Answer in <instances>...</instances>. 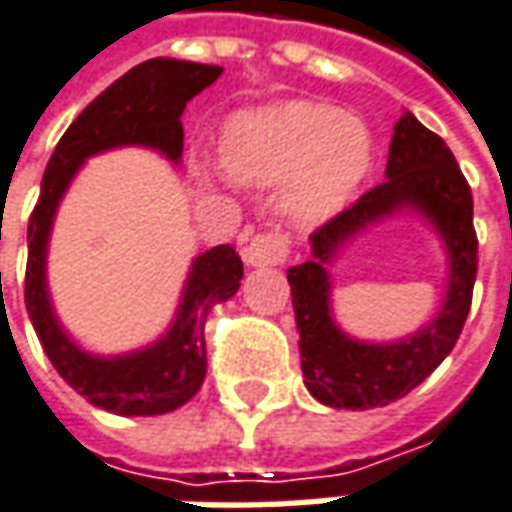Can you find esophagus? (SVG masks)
Segmentation results:
<instances>
[{"mask_svg": "<svg viewBox=\"0 0 512 512\" xmlns=\"http://www.w3.org/2000/svg\"><path fill=\"white\" fill-rule=\"evenodd\" d=\"M288 252L291 246L282 232H260L244 246V260L249 266H282Z\"/></svg>", "mask_w": 512, "mask_h": 512, "instance_id": "esophagus-1", "label": "esophagus"}]
</instances>
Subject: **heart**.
Instances as JSON below:
<instances>
[{"instance_id":"obj_1","label":"heart","mask_w":512,"mask_h":512,"mask_svg":"<svg viewBox=\"0 0 512 512\" xmlns=\"http://www.w3.org/2000/svg\"><path fill=\"white\" fill-rule=\"evenodd\" d=\"M371 132L321 102H280L235 113L224 124L221 160L235 180H285L282 213L316 227L341 213L371 169Z\"/></svg>"}]
</instances>
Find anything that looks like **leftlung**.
Masks as SVG:
<instances>
[{
  "mask_svg": "<svg viewBox=\"0 0 512 512\" xmlns=\"http://www.w3.org/2000/svg\"><path fill=\"white\" fill-rule=\"evenodd\" d=\"M418 212L439 232L447 256V296L439 316L407 339H352L331 318V260L371 223ZM477 280L474 199L452 149L413 113L396 121L385 180L310 235V260L288 268L307 391L321 405L368 410L402 399L441 366L466 324Z\"/></svg>",
  "mask_w": 512,
  "mask_h": 512,
  "instance_id": "1",
  "label": "left lung"
}]
</instances>
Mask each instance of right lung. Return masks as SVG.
I'll list each match as a JSON object with an SVG mask.
<instances>
[{
	"label": "right lung",
	"instance_id": "1",
	"mask_svg": "<svg viewBox=\"0 0 512 512\" xmlns=\"http://www.w3.org/2000/svg\"><path fill=\"white\" fill-rule=\"evenodd\" d=\"M219 77L221 66L152 57L96 96L71 121L46 163L41 196L27 230V313L57 374L91 405L116 416H160L194 399L207 374L205 318L241 288L244 263L230 244L202 252L191 263L177 316L166 335L127 355H91L71 341L57 321L46 285V252L57 207L82 163L107 149L146 146L180 163L182 110Z\"/></svg>",
	"mask_w": 512,
	"mask_h": 512
}]
</instances>
